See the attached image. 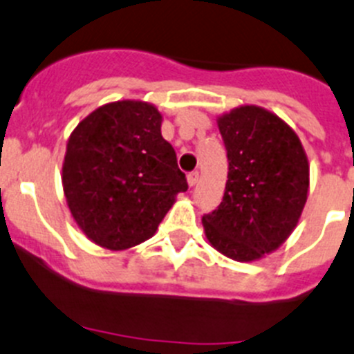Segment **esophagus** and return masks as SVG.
I'll return each mask as SVG.
<instances>
[{"mask_svg": "<svg viewBox=\"0 0 354 354\" xmlns=\"http://www.w3.org/2000/svg\"><path fill=\"white\" fill-rule=\"evenodd\" d=\"M198 178H199V172H198V170H194V172H189V174H187V184L192 187V185L198 184Z\"/></svg>", "mask_w": 354, "mask_h": 354, "instance_id": "34e87169", "label": "esophagus"}]
</instances>
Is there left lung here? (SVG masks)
I'll use <instances>...</instances> for the list:
<instances>
[{
	"instance_id": "obj_1",
	"label": "left lung",
	"mask_w": 354,
	"mask_h": 354,
	"mask_svg": "<svg viewBox=\"0 0 354 354\" xmlns=\"http://www.w3.org/2000/svg\"><path fill=\"white\" fill-rule=\"evenodd\" d=\"M229 160L225 192L203 215L212 246L236 261L260 260L295 230L308 198L310 167L296 132L260 106L218 118Z\"/></svg>"
}]
</instances>
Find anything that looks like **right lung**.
<instances>
[{"label": "right lung", "instance_id": "add662e5", "mask_svg": "<svg viewBox=\"0 0 354 354\" xmlns=\"http://www.w3.org/2000/svg\"><path fill=\"white\" fill-rule=\"evenodd\" d=\"M63 192L77 225L97 246L127 250L149 239L187 191L162 115L142 101H115L70 134Z\"/></svg>", "mask_w": 354, "mask_h": 354}]
</instances>
